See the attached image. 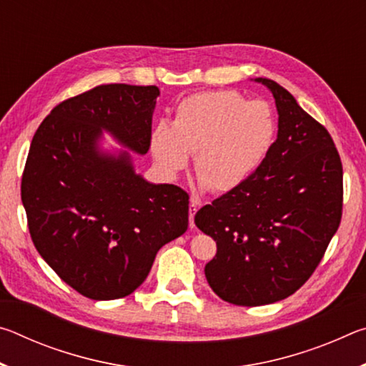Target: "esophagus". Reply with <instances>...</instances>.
Returning a JSON list of instances; mask_svg holds the SVG:
<instances>
[{
	"label": "esophagus",
	"mask_w": 366,
	"mask_h": 366,
	"mask_svg": "<svg viewBox=\"0 0 366 366\" xmlns=\"http://www.w3.org/2000/svg\"><path fill=\"white\" fill-rule=\"evenodd\" d=\"M198 202L197 200H190V207H189V221H190V227L194 229L195 227V222H194V218H195V213L198 212Z\"/></svg>",
	"instance_id": "esophagus-1"
}]
</instances>
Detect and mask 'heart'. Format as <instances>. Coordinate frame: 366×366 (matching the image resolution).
I'll return each instance as SVG.
<instances>
[{"label":"heart","mask_w":366,"mask_h":366,"mask_svg":"<svg viewBox=\"0 0 366 366\" xmlns=\"http://www.w3.org/2000/svg\"><path fill=\"white\" fill-rule=\"evenodd\" d=\"M276 117L263 100L232 90L202 92L177 104L174 117L153 129L150 150L159 169L176 177L194 154L202 187L216 194L242 184L274 142Z\"/></svg>","instance_id":"heart-1"}]
</instances>
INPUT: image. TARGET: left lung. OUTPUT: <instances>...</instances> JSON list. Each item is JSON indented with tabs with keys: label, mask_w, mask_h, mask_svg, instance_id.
<instances>
[{
	"label": "left lung",
	"mask_w": 366,
	"mask_h": 366,
	"mask_svg": "<svg viewBox=\"0 0 366 366\" xmlns=\"http://www.w3.org/2000/svg\"><path fill=\"white\" fill-rule=\"evenodd\" d=\"M277 139L262 164L195 214L216 240L205 266L213 292L234 305H268L308 281L342 218V163L330 132L271 79Z\"/></svg>",
	"instance_id": "8db88e82"
}]
</instances>
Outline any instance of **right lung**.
Returning a JSON list of instances; mask_svg holds the SVG:
<instances>
[{
  "label": "right lung",
  "instance_id": "right-lung-1",
  "mask_svg": "<svg viewBox=\"0 0 366 366\" xmlns=\"http://www.w3.org/2000/svg\"><path fill=\"white\" fill-rule=\"evenodd\" d=\"M158 97L157 85H98L54 107L30 144L21 184L30 237L89 299L132 294L161 247L187 231V192L147 182L129 152L100 148L104 131L145 154Z\"/></svg>",
  "mask_w": 366,
  "mask_h": 366
}]
</instances>
